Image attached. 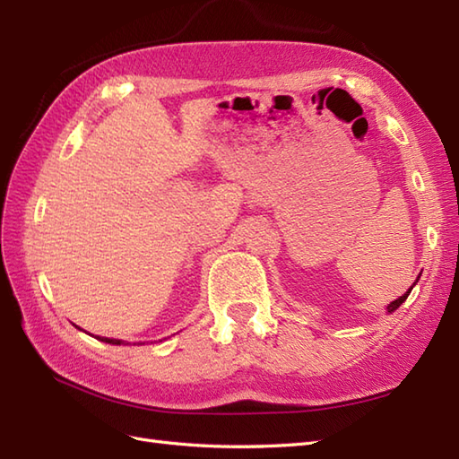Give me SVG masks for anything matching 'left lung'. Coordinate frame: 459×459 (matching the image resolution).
<instances>
[{
  "mask_svg": "<svg viewBox=\"0 0 459 459\" xmlns=\"http://www.w3.org/2000/svg\"><path fill=\"white\" fill-rule=\"evenodd\" d=\"M418 278H420V276H418ZM418 278H416V281H418ZM412 288H414V286H412ZM412 288H411V290H412ZM411 290H408L404 296H401V298H398V299H394L393 304H388V307H386V309H388V314H391V311H394V309L401 307V304H404L406 298H408V294H411Z\"/></svg>",
  "mask_w": 459,
  "mask_h": 459,
  "instance_id": "8db88e82",
  "label": "left lung"
}]
</instances>
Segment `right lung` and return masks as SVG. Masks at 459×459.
Listing matches in <instances>:
<instances>
[{
	"mask_svg": "<svg viewBox=\"0 0 459 459\" xmlns=\"http://www.w3.org/2000/svg\"><path fill=\"white\" fill-rule=\"evenodd\" d=\"M100 341H104V343H112V345H120L122 341L120 339H108V337H99Z\"/></svg>",
	"mask_w": 459,
	"mask_h": 459,
	"instance_id": "add662e5",
	"label": "right lung"
}]
</instances>
